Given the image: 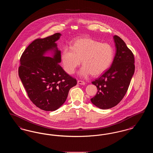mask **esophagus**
<instances>
[{"label": "esophagus", "instance_id": "obj_1", "mask_svg": "<svg viewBox=\"0 0 153 153\" xmlns=\"http://www.w3.org/2000/svg\"><path fill=\"white\" fill-rule=\"evenodd\" d=\"M77 83L79 84H81V85H85V82L84 81H82V80H78Z\"/></svg>", "mask_w": 153, "mask_h": 153}]
</instances>
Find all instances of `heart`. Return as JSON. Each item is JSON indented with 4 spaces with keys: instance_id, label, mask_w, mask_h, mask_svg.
<instances>
[{
    "instance_id": "obj_1",
    "label": "heart",
    "mask_w": 153,
    "mask_h": 153,
    "mask_svg": "<svg viewBox=\"0 0 153 153\" xmlns=\"http://www.w3.org/2000/svg\"><path fill=\"white\" fill-rule=\"evenodd\" d=\"M115 49L111 44L102 43L91 38H79L71 47L66 46L61 52V61L66 72L72 74L82 63L79 71L81 76L90 74L98 76L104 73L112 64Z\"/></svg>"
}]
</instances>
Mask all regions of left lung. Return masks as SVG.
Returning <instances> with one entry per match:
<instances>
[{"label": "left lung", "instance_id": "left-lung-1", "mask_svg": "<svg viewBox=\"0 0 153 153\" xmlns=\"http://www.w3.org/2000/svg\"><path fill=\"white\" fill-rule=\"evenodd\" d=\"M117 48L115 56L109 69L92 81L97 92L91 102L101 109H109L123 99L135 72L134 56L123 40L114 36Z\"/></svg>", "mask_w": 153, "mask_h": 153}]
</instances>
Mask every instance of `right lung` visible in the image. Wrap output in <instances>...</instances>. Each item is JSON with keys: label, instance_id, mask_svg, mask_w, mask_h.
<instances>
[{"label": "right lung", "instance_id": "add662e5", "mask_svg": "<svg viewBox=\"0 0 153 153\" xmlns=\"http://www.w3.org/2000/svg\"><path fill=\"white\" fill-rule=\"evenodd\" d=\"M61 36L57 33L33 41L22 53L18 68L19 76L30 100L37 107L46 111H55L66 101L69 91L77 80L66 73L58 64L61 51L56 42ZM53 50V58L44 56Z\"/></svg>", "mask_w": 153, "mask_h": 153}]
</instances>
